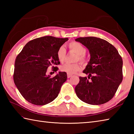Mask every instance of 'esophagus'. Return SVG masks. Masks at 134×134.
Instances as JSON below:
<instances>
[{
	"label": "esophagus",
	"mask_w": 134,
	"mask_h": 134,
	"mask_svg": "<svg viewBox=\"0 0 134 134\" xmlns=\"http://www.w3.org/2000/svg\"><path fill=\"white\" fill-rule=\"evenodd\" d=\"M71 76H72V75H71V74H67V78H70Z\"/></svg>",
	"instance_id": "1"
}]
</instances>
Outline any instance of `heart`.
<instances>
[{"mask_svg":"<svg viewBox=\"0 0 134 134\" xmlns=\"http://www.w3.org/2000/svg\"><path fill=\"white\" fill-rule=\"evenodd\" d=\"M68 45L71 50H72L77 53L78 56H76V61L79 60L82 62H84L85 61L86 58H85V54L86 52V49L85 46L80 42L76 41L71 42ZM56 56L59 62H63L64 61L65 56H66V50L63 46H61L59 48L57 51ZM60 69L62 72L67 73V74L71 75L80 70L81 69V65L78 63L73 64L65 63L61 65Z\"/></svg>","mask_w":134,"mask_h":134,"instance_id":"b5f03b06","label":"heart"}]
</instances>
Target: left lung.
Wrapping results in <instances>:
<instances>
[{"instance_id": "left-lung-1", "label": "left lung", "mask_w": 134, "mask_h": 134, "mask_svg": "<svg viewBox=\"0 0 134 134\" xmlns=\"http://www.w3.org/2000/svg\"><path fill=\"white\" fill-rule=\"evenodd\" d=\"M89 51L90 59L79 77L75 90L78 97L91 105H101L110 100L123 80V60L116 48L105 40L86 37L75 39Z\"/></svg>"}]
</instances>
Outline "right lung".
Here are the masks:
<instances>
[{
    "mask_svg": "<svg viewBox=\"0 0 134 134\" xmlns=\"http://www.w3.org/2000/svg\"><path fill=\"white\" fill-rule=\"evenodd\" d=\"M68 38L44 36L31 40L25 45L14 65V81L26 101L34 105H44L58 97L67 73L59 72L54 76L47 75V69L52 65L56 72L60 64L56 53Z\"/></svg>",
    "mask_w": 134,
    "mask_h": 134,
    "instance_id": "obj_1",
    "label": "right lung"
}]
</instances>
